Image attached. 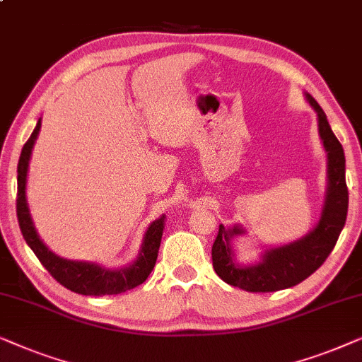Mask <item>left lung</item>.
<instances>
[{
	"label": "left lung",
	"mask_w": 362,
	"mask_h": 362,
	"mask_svg": "<svg viewBox=\"0 0 362 362\" xmlns=\"http://www.w3.org/2000/svg\"><path fill=\"white\" fill-rule=\"evenodd\" d=\"M308 104L317 115V132L326 151V192L321 216L315 228L295 242L264 248L259 259L250 264L237 262L231 240L247 235L242 225L225 228L220 225L211 247L214 269L231 286L252 293L278 291L291 288L306 279L325 263L338 242L348 215V187H346V158L338 139L331 131L325 110L311 94L305 93Z\"/></svg>",
	"instance_id": "obj_1"
}]
</instances>
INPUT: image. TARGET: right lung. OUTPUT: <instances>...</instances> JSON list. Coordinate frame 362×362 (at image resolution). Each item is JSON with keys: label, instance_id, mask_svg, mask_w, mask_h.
Here are the masks:
<instances>
[{"label": "right lung", "instance_id": "obj_1", "mask_svg": "<svg viewBox=\"0 0 362 362\" xmlns=\"http://www.w3.org/2000/svg\"><path fill=\"white\" fill-rule=\"evenodd\" d=\"M41 131V117L33 131L31 137L24 144L21 157L18 162V200H16V214L19 228L28 247H30L47 272L52 274L56 281H59L67 290L79 293L86 296H104V295H119L127 290H132L146 281L148 274L156 267L158 247L163 233V218L158 216L147 226L144 233L142 245L139 248L137 258L132 263L125 264L120 268H107L95 262H77V259H67L56 255L52 250L46 247L37 235L35 221L31 218L30 206L26 199V184H28V170H30V160L33 147H35L36 139Z\"/></svg>", "mask_w": 362, "mask_h": 362}]
</instances>
